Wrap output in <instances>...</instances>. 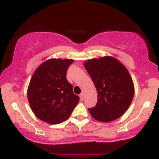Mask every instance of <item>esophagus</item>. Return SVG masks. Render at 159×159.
Wrapping results in <instances>:
<instances>
[{
    "mask_svg": "<svg viewBox=\"0 0 159 159\" xmlns=\"http://www.w3.org/2000/svg\"><path fill=\"white\" fill-rule=\"evenodd\" d=\"M80 98H81V101H83L84 99V94L82 93H81V95H80Z\"/></svg>",
    "mask_w": 159,
    "mask_h": 159,
    "instance_id": "1",
    "label": "esophagus"
}]
</instances>
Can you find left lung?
Segmentation results:
<instances>
[{
  "mask_svg": "<svg viewBox=\"0 0 159 159\" xmlns=\"http://www.w3.org/2000/svg\"><path fill=\"white\" fill-rule=\"evenodd\" d=\"M84 66L98 93L96 105L88 109L90 115L103 123L118 119L130 106L134 93L129 71L121 62L110 56L87 60Z\"/></svg>",
  "mask_w": 159,
  "mask_h": 159,
  "instance_id": "left-lung-1",
  "label": "left lung"
}]
</instances>
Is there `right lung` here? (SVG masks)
<instances>
[{"mask_svg": "<svg viewBox=\"0 0 159 159\" xmlns=\"http://www.w3.org/2000/svg\"><path fill=\"white\" fill-rule=\"evenodd\" d=\"M73 60L50 59L36 69L27 88V98L33 112L39 119L59 124L70 116L79 97L66 78Z\"/></svg>", "mask_w": 159, "mask_h": 159, "instance_id": "obj_1", "label": "right lung"}]
</instances>
